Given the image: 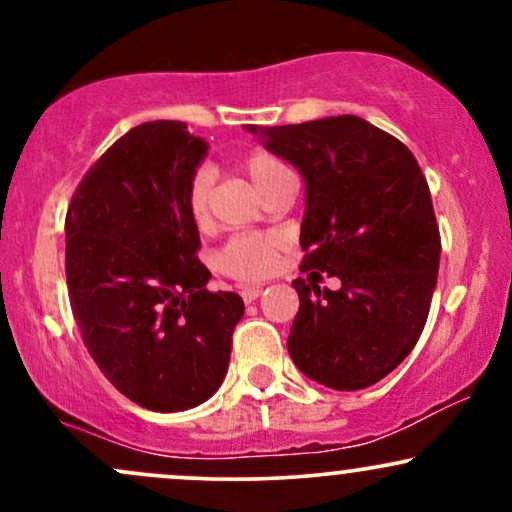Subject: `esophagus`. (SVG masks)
Segmentation results:
<instances>
[{
	"label": "esophagus",
	"mask_w": 512,
	"mask_h": 512,
	"mask_svg": "<svg viewBox=\"0 0 512 512\" xmlns=\"http://www.w3.org/2000/svg\"><path fill=\"white\" fill-rule=\"evenodd\" d=\"M260 293H262L260 286H243V289H240V298H243L245 303H252Z\"/></svg>",
	"instance_id": "obj_1"
}]
</instances>
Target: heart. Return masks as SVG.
<instances>
[{
	"label": "heart",
	"instance_id": "obj_1",
	"mask_svg": "<svg viewBox=\"0 0 512 512\" xmlns=\"http://www.w3.org/2000/svg\"><path fill=\"white\" fill-rule=\"evenodd\" d=\"M245 175L252 180L257 190L267 192L274 182H279L284 175H291V170L279 161V158L267 154V151H257L243 161ZM209 173L207 170H197L192 175L190 187H187V214L197 226L209 223ZM281 240L276 236H264V233H243L228 240L223 248L216 252V269L221 274L231 276L236 281H260L264 276L274 272L276 262L281 255Z\"/></svg>",
	"mask_w": 512,
	"mask_h": 512
}]
</instances>
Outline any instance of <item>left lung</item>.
<instances>
[{
  "mask_svg": "<svg viewBox=\"0 0 512 512\" xmlns=\"http://www.w3.org/2000/svg\"><path fill=\"white\" fill-rule=\"evenodd\" d=\"M262 137L305 178L301 272L342 279L337 291L293 281L289 354L317 383L363 390L409 356L431 310L440 231L428 182L407 146L356 115Z\"/></svg>",
  "mask_w": 512,
  "mask_h": 512,
  "instance_id": "8db88e82",
  "label": "left lung"
}]
</instances>
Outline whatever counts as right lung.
<instances>
[{"instance_id": "1", "label": "right lung", "mask_w": 512, "mask_h": 512, "mask_svg": "<svg viewBox=\"0 0 512 512\" xmlns=\"http://www.w3.org/2000/svg\"><path fill=\"white\" fill-rule=\"evenodd\" d=\"M207 144L185 122L129 129L69 202V303L88 354L122 395L182 411L219 390L243 298L209 291L187 187Z\"/></svg>"}]
</instances>
